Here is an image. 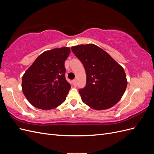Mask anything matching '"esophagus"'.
<instances>
[{"label": "esophagus", "mask_w": 154, "mask_h": 154, "mask_svg": "<svg viewBox=\"0 0 154 154\" xmlns=\"http://www.w3.org/2000/svg\"><path fill=\"white\" fill-rule=\"evenodd\" d=\"M72 83H73V85H74V86H76V80H72Z\"/></svg>", "instance_id": "esophagus-1"}]
</instances>
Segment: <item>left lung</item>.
Listing matches in <instances>:
<instances>
[{"mask_svg":"<svg viewBox=\"0 0 154 154\" xmlns=\"http://www.w3.org/2000/svg\"><path fill=\"white\" fill-rule=\"evenodd\" d=\"M85 69V87L79 90L82 100L91 108H111L121 100L127 86L123 68L103 49L94 44L71 48Z\"/></svg>","mask_w":154,"mask_h":154,"instance_id":"left-lung-1","label":"left lung"}]
</instances>
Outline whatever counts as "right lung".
Masks as SVG:
<instances>
[{
	"mask_svg": "<svg viewBox=\"0 0 154 154\" xmlns=\"http://www.w3.org/2000/svg\"><path fill=\"white\" fill-rule=\"evenodd\" d=\"M71 52L63 47L46 51L38 57L22 76L23 93L36 108L51 110L63 103L71 85L64 63Z\"/></svg>",
	"mask_w": 154,
	"mask_h": 154,
	"instance_id": "right-lung-1",
	"label": "right lung"
}]
</instances>
